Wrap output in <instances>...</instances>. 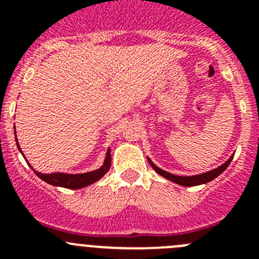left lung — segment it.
Here are the masks:
<instances>
[{
	"label": "left lung",
	"mask_w": 259,
	"mask_h": 259,
	"mask_svg": "<svg viewBox=\"0 0 259 259\" xmlns=\"http://www.w3.org/2000/svg\"><path fill=\"white\" fill-rule=\"evenodd\" d=\"M232 158H233V154L231 155V157L228 158L227 161L224 162L223 164H221V166L217 167V168H214V170L207 171V172H203V174H198V175H191V176L174 175V174L167 172V171L162 170V168H159L158 166H155V164L150 161L149 157H148V161H149V163H150V166H152L153 170H154L157 174H159L161 176H163V178H166L167 180H170V182L176 183V184H179V185H183V187H194V185L206 184V183L211 182L212 179H215L217 176L221 175V174L223 172L226 168H227L228 164L231 163Z\"/></svg>",
	"instance_id": "left-lung-1"
}]
</instances>
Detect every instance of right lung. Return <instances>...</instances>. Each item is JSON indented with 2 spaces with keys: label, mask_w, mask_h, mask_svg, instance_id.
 I'll use <instances>...</instances> for the list:
<instances>
[{
  "label": "right lung",
  "mask_w": 259,
  "mask_h": 259,
  "mask_svg": "<svg viewBox=\"0 0 259 259\" xmlns=\"http://www.w3.org/2000/svg\"><path fill=\"white\" fill-rule=\"evenodd\" d=\"M15 140H17L18 149H19V152L22 153V149H20L17 137H15ZM23 157H24V155H23ZM27 163H28V162H27ZM110 164H111V153H110V148H109L106 152V157H105L104 164H102L100 168H97V170L89 171V172H84V174H63V172L41 174V172H37L36 170H33V167H32L31 164H29V166H31L32 170L35 171L36 175H37L40 179L44 180L45 183H48V184L54 185V187H63V188H68V189H80V188H84V187H88V185L93 184V183L98 182V180L101 179L102 176H104L105 174L110 170Z\"/></svg>",
  "instance_id": "obj_1"
}]
</instances>
